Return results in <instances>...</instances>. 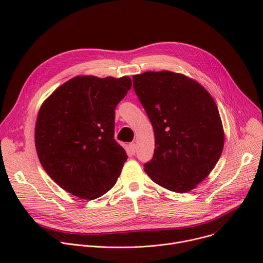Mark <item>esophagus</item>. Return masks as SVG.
Here are the masks:
<instances>
[{"label":"esophagus","mask_w":263,"mask_h":263,"mask_svg":"<svg viewBox=\"0 0 263 263\" xmlns=\"http://www.w3.org/2000/svg\"><path fill=\"white\" fill-rule=\"evenodd\" d=\"M136 144L135 143H131V144H129V150L131 151L132 154H135V151H136Z\"/></svg>","instance_id":"esophagus-1"}]
</instances>
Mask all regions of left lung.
<instances>
[{
	"mask_svg": "<svg viewBox=\"0 0 263 263\" xmlns=\"http://www.w3.org/2000/svg\"><path fill=\"white\" fill-rule=\"evenodd\" d=\"M135 93L155 132V154L144 165L151 180L187 193L209 176L224 148L217 105L202 85L167 70L133 76Z\"/></svg>",
	"mask_w": 263,
	"mask_h": 263,
	"instance_id": "8db88e82",
	"label": "left lung"
}]
</instances>
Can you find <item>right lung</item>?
Masks as SVG:
<instances>
[{"mask_svg": "<svg viewBox=\"0 0 263 263\" xmlns=\"http://www.w3.org/2000/svg\"><path fill=\"white\" fill-rule=\"evenodd\" d=\"M132 86L129 77L78 76L44 101L35 146L52 180L82 199L112 189L128 156L114 140L115 108Z\"/></svg>", "mask_w": 263, "mask_h": 263, "instance_id": "obj_1", "label": "right lung"}]
</instances>
